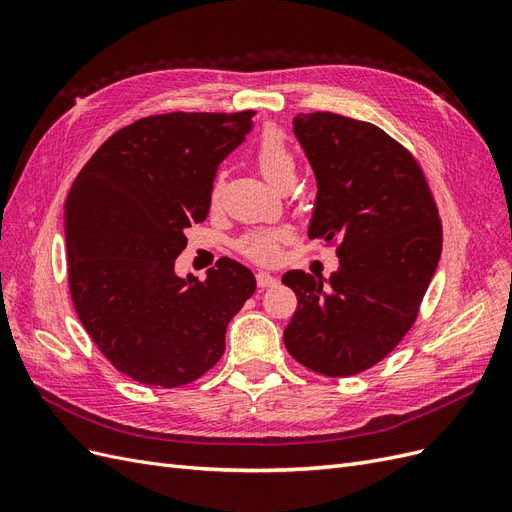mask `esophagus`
<instances>
[{
  "mask_svg": "<svg viewBox=\"0 0 512 512\" xmlns=\"http://www.w3.org/2000/svg\"><path fill=\"white\" fill-rule=\"evenodd\" d=\"M256 284H258V288H271V286L277 284V277H273L267 271H258L256 273Z\"/></svg>",
  "mask_w": 512,
  "mask_h": 512,
  "instance_id": "34e87169",
  "label": "esophagus"
}]
</instances>
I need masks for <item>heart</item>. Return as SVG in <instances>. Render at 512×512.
<instances>
[{
  "mask_svg": "<svg viewBox=\"0 0 512 512\" xmlns=\"http://www.w3.org/2000/svg\"><path fill=\"white\" fill-rule=\"evenodd\" d=\"M254 162L273 188L288 190L290 185L297 181V156L286 141V136L269 128L260 134L258 143L254 147ZM220 194V181L213 185V198ZM290 232L286 228H269V230H254L239 241V252L256 262H273L277 258V247L284 239H288Z\"/></svg>",
  "mask_w": 512,
  "mask_h": 512,
  "instance_id": "heart-1",
  "label": "heart"
}]
</instances>
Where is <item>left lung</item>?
Here are the masks:
<instances>
[{
  "label": "left lung",
  "mask_w": 512,
  "mask_h": 512,
  "mask_svg": "<svg viewBox=\"0 0 512 512\" xmlns=\"http://www.w3.org/2000/svg\"><path fill=\"white\" fill-rule=\"evenodd\" d=\"M292 126L318 183L307 235L337 243L339 269L329 282L284 273L299 301L284 344L307 369L346 378L410 331L438 267L442 224L423 168L374 123L318 111Z\"/></svg>",
  "instance_id": "left-lung-1"
}]
</instances>
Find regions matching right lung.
Returning <instances> with one entry per match:
<instances>
[{
  "instance_id": "obj_1",
  "label": "right lung",
  "mask_w": 512,
  "mask_h": 512,
  "mask_svg": "<svg viewBox=\"0 0 512 512\" xmlns=\"http://www.w3.org/2000/svg\"><path fill=\"white\" fill-rule=\"evenodd\" d=\"M254 111L166 113L117 130L66 200L68 284L85 331L128 378L173 389L222 359L226 327L256 290L224 258L207 280L179 277L185 230L205 222L220 162Z\"/></svg>"
}]
</instances>
